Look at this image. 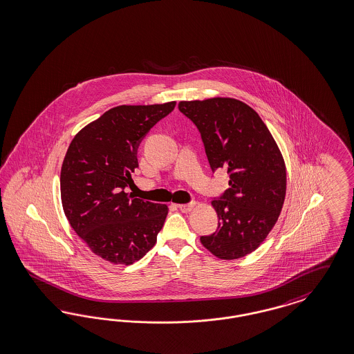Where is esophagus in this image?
<instances>
[{
	"instance_id": "esophagus-1",
	"label": "esophagus",
	"mask_w": 354,
	"mask_h": 354,
	"mask_svg": "<svg viewBox=\"0 0 354 354\" xmlns=\"http://www.w3.org/2000/svg\"><path fill=\"white\" fill-rule=\"evenodd\" d=\"M194 206H196V202H189V203H181V205H178L177 207L181 210V212H190L192 209H194Z\"/></svg>"
}]
</instances>
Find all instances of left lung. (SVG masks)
I'll return each mask as SVG.
<instances>
[{"label": "left lung", "instance_id": "8db88e82", "mask_svg": "<svg viewBox=\"0 0 354 354\" xmlns=\"http://www.w3.org/2000/svg\"><path fill=\"white\" fill-rule=\"evenodd\" d=\"M200 131L210 168L227 169L230 187L212 201L218 229L201 243L219 259H239L261 246L281 212L287 173L261 116L231 97L180 102Z\"/></svg>", "mask_w": 354, "mask_h": 354}]
</instances>
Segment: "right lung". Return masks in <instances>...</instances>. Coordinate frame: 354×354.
I'll list each match as a JSON object with an SVG mask.
<instances>
[{"label": "right lung", "mask_w": 354, "mask_h": 354, "mask_svg": "<svg viewBox=\"0 0 354 354\" xmlns=\"http://www.w3.org/2000/svg\"><path fill=\"white\" fill-rule=\"evenodd\" d=\"M176 107L119 106L73 138L61 170V197L71 227L93 254L115 264L141 259L157 241L168 206L133 198L124 189L138 167L141 140Z\"/></svg>", "instance_id": "add662e5"}]
</instances>
